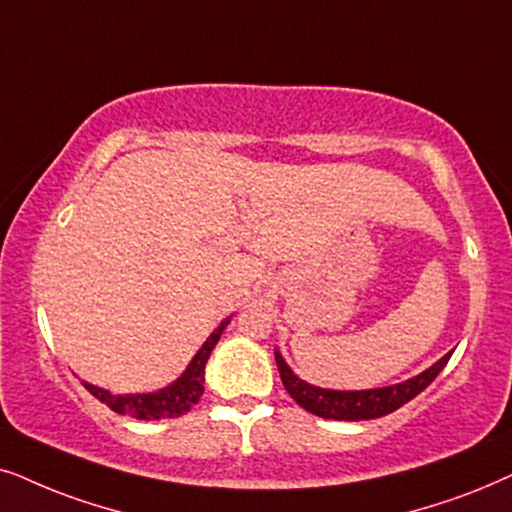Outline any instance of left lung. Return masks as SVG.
Listing matches in <instances>:
<instances>
[{
    "mask_svg": "<svg viewBox=\"0 0 512 512\" xmlns=\"http://www.w3.org/2000/svg\"><path fill=\"white\" fill-rule=\"evenodd\" d=\"M276 353V365L281 372V381L285 391L290 393V398L295 400L299 407H304L306 412L316 414L323 419H337V421H363V419H377L386 417L410 403L412 398L424 391L431 381L438 377L442 367L447 365L452 351L445 353L438 363H433L428 370H424L417 377L400 381L393 386H381V388H365V391H332V388H320L313 386L309 381L299 379L295 372L290 370V365L285 363L281 351Z\"/></svg>",
    "mask_w": 512,
    "mask_h": 512,
    "instance_id": "1",
    "label": "left lung"
}]
</instances>
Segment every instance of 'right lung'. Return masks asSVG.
<instances>
[{
    "label": "right lung",
    "instance_id": "add662e5",
    "mask_svg": "<svg viewBox=\"0 0 512 512\" xmlns=\"http://www.w3.org/2000/svg\"><path fill=\"white\" fill-rule=\"evenodd\" d=\"M231 318H224L220 325L210 332V337L203 342V346L196 351L192 363L187 370L177 377L173 384L152 393H109L107 388L93 386L88 381H81L88 393H93L100 403H105L109 410L117 414H126V417L142 419V421H159V419H173L182 417V414L192 410L199 403L203 395V381H206V363L213 353L215 344L220 342L224 327L229 325Z\"/></svg>",
    "mask_w": 512,
    "mask_h": 512
}]
</instances>
